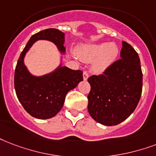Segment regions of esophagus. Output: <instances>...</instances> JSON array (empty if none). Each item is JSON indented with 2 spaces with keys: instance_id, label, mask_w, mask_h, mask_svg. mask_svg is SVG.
<instances>
[{
  "instance_id": "obj_1",
  "label": "esophagus",
  "mask_w": 156,
  "mask_h": 156,
  "mask_svg": "<svg viewBox=\"0 0 156 156\" xmlns=\"http://www.w3.org/2000/svg\"><path fill=\"white\" fill-rule=\"evenodd\" d=\"M83 79H84V80H87V79L88 78V73H87V72H86V71H84V72H83Z\"/></svg>"
}]
</instances>
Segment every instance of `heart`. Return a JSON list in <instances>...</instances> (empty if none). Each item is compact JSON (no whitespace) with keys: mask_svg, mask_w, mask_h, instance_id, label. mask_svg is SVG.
I'll return each mask as SVG.
<instances>
[{"mask_svg":"<svg viewBox=\"0 0 156 156\" xmlns=\"http://www.w3.org/2000/svg\"><path fill=\"white\" fill-rule=\"evenodd\" d=\"M78 57L85 62H91L95 72L103 73L115 63L119 55V48L114 42L87 43L78 47Z\"/></svg>","mask_w":156,"mask_h":156,"instance_id":"obj_1","label":"heart"}]
</instances>
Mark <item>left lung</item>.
Listing matches in <instances>:
<instances>
[{
    "label": "left lung",
    "mask_w": 156,
    "mask_h": 156,
    "mask_svg": "<svg viewBox=\"0 0 156 156\" xmlns=\"http://www.w3.org/2000/svg\"><path fill=\"white\" fill-rule=\"evenodd\" d=\"M120 58L103 74L88 78V112L103 125L122 123L133 114L141 98L142 73L138 54L122 41Z\"/></svg>",
    "instance_id": "obj_1"
}]
</instances>
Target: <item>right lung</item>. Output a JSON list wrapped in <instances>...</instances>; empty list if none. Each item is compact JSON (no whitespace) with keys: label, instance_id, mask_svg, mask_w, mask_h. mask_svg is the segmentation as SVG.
Masks as SVG:
<instances>
[{"label":"right lung","instance_id":"1","mask_svg":"<svg viewBox=\"0 0 156 156\" xmlns=\"http://www.w3.org/2000/svg\"><path fill=\"white\" fill-rule=\"evenodd\" d=\"M39 40L51 41L61 53L65 54V33L55 28L41 31L31 37L18 60L15 72L16 95L24 110L33 117L47 119L62 109L66 95L83 80L81 70L62 66V58L56 69L41 76L33 75L24 64L26 54Z\"/></svg>","mask_w":156,"mask_h":156}]
</instances>
